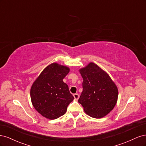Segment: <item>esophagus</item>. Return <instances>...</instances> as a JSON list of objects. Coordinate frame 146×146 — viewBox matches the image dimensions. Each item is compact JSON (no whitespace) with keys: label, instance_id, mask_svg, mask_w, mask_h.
Wrapping results in <instances>:
<instances>
[{"label":"esophagus","instance_id":"obj_1","mask_svg":"<svg viewBox=\"0 0 146 146\" xmlns=\"http://www.w3.org/2000/svg\"><path fill=\"white\" fill-rule=\"evenodd\" d=\"M73 96H74V98L75 99H76V100H78V99L79 95L78 94H74Z\"/></svg>","mask_w":146,"mask_h":146}]
</instances>
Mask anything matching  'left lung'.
I'll return each instance as SVG.
<instances>
[{"instance_id": "left-lung-1", "label": "left lung", "mask_w": 146, "mask_h": 146, "mask_svg": "<svg viewBox=\"0 0 146 146\" xmlns=\"http://www.w3.org/2000/svg\"><path fill=\"white\" fill-rule=\"evenodd\" d=\"M79 72L83 79V91L78 102L90 116L102 118L116 105L118 90L108 74L94 63H90Z\"/></svg>"}]
</instances>
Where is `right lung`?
Returning <instances> with one entry per match:
<instances>
[{"label": "right lung", "mask_w": 146, "mask_h": 146, "mask_svg": "<svg viewBox=\"0 0 146 146\" xmlns=\"http://www.w3.org/2000/svg\"><path fill=\"white\" fill-rule=\"evenodd\" d=\"M69 72L67 66L54 63L44 69L34 82L30 90L33 106L41 115L55 119L66 113L74 100L63 78Z\"/></svg>", "instance_id": "obj_1"}]
</instances>
